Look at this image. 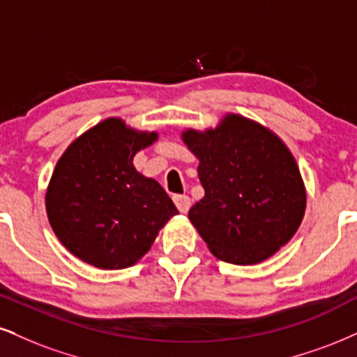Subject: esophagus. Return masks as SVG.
<instances>
[{
	"label": "esophagus",
	"mask_w": 357,
	"mask_h": 357,
	"mask_svg": "<svg viewBox=\"0 0 357 357\" xmlns=\"http://www.w3.org/2000/svg\"><path fill=\"white\" fill-rule=\"evenodd\" d=\"M174 202L182 213H187L188 208H190V205H192V200L188 195H174Z\"/></svg>",
	"instance_id": "esophagus-1"
}]
</instances>
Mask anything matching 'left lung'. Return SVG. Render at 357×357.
Returning a JSON list of instances; mask_svg holds the SVG:
<instances>
[{"instance_id": "8db88e82", "label": "left lung", "mask_w": 357, "mask_h": 357, "mask_svg": "<svg viewBox=\"0 0 357 357\" xmlns=\"http://www.w3.org/2000/svg\"><path fill=\"white\" fill-rule=\"evenodd\" d=\"M205 197L188 212L210 252L253 265L288 243L300 227L306 192L296 160L273 132L240 116L215 130H187Z\"/></svg>"}]
</instances>
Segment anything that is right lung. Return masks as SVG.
Segmentation results:
<instances>
[{"mask_svg": "<svg viewBox=\"0 0 357 357\" xmlns=\"http://www.w3.org/2000/svg\"><path fill=\"white\" fill-rule=\"evenodd\" d=\"M155 140V132H135L121 119H107L59 158L46 210L56 236L74 257L102 270L132 266L178 213L158 182L132 164Z\"/></svg>", "mask_w": 357, "mask_h": 357, "instance_id": "1", "label": "right lung"}]
</instances>
